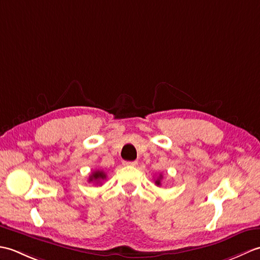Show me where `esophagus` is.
<instances>
[{"instance_id":"obj_1","label":"esophagus","mask_w":260,"mask_h":260,"mask_svg":"<svg viewBox=\"0 0 260 260\" xmlns=\"http://www.w3.org/2000/svg\"><path fill=\"white\" fill-rule=\"evenodd\" d=\"M123 164L125 167H136L137 161H124Z\"/></svg>"}]
</instances>
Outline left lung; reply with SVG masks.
Here are the masks:
<instances>
[{"label":"left lung","instance_id":"left-lung-1","mask_svg":"<svg viewBox=\"0 0 260 260\" xmlns=\"http://www.w3.org/2000/svg\"><path fill=\"white\" fill-rule=\"evenodd\" d=\"M162 178H163V176H162V175H159L158 178H157V180H155V184H156V185H161Z\"/></svg>","mask_w":260,"mask_h":260}]
</instances>
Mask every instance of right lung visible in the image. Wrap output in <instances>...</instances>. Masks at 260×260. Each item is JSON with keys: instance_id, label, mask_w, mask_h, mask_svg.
<instances>
[{"instance_id": "add662e5", "label": "right lung", "mask_w": 260, "mask_h": 260, "mask_svg": "<svg viewBox=\"0 0 260 260\" xmlns=\"http://www.w3.org/2000/svg\"><path fill=\"white\" fill-rule=\"evenodd\" d=\"M106 179V174H105L103 171H95L92 174L89 176V182H95L97 184H101L102 181Z\"/></svg>"}]
</instances>
